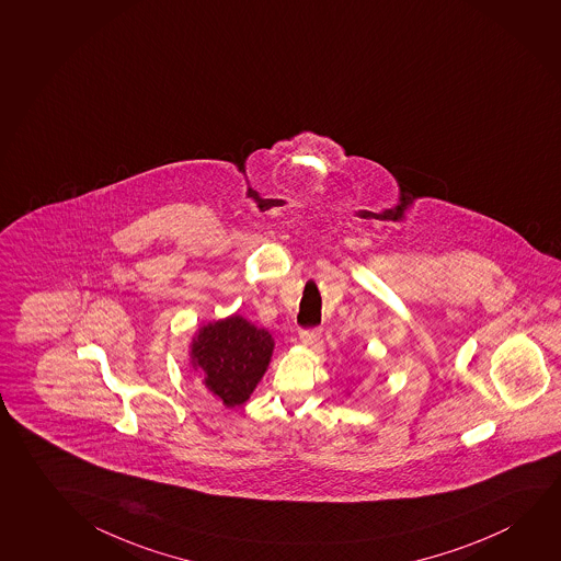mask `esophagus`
<instances>
[{
	"instance_id": "obj_1",
	"label": "esophagus",
	"mask_w": 561,
	"mask_h": 561,
	"mask_svg": "<svg viewBox=\"0 0 561 561\" xmlns=\"http://www.w3.org/2000/svg\"><path fill=\"white\" fill-rule=\"evenodd\" d=\"M320 334H322V330H320V328L302 330V332H299V340H301V344L314 345L319 342Z\"/></svg>"
}]
</instances>
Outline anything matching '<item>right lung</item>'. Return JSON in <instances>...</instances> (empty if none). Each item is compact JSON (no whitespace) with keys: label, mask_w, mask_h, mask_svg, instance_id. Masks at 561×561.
I'll list each match as a JSON object with an SVG mask.
<instances>
[{"label":"right lung","mask_w":561,"mask_h":561,"mask_svg":"<svg viewBox=\"0 0 561 561\" xmlns=\"http://www.w3.org/2000/svg\"><path fill=\"white\" fill-rule=\"evenodd\" d=\"M274 354V337L241 314L207 322L190 342V365L225 408L249 400Z\"/></svg>","instance_id":"right-lung-1"}]
</instances>
